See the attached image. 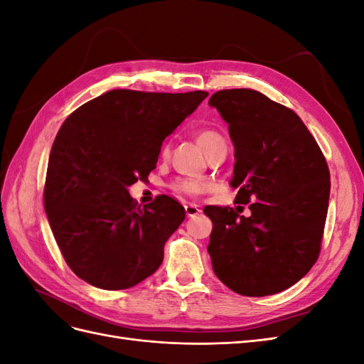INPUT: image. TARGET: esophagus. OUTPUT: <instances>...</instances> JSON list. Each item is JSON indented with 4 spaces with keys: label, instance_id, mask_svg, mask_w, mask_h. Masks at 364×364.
I'll list each match as a JSON object with an SVG mask.
<instances>
[{
    "label": "esophagus",
    "instance_id": "obj_1",
    "mask_svg": "<svg viewBox=\"0 0 364 364\" xmlns=\"http://www.w3.org/2000/svg\"><path fill=\"white\" fill-rule=\"evenodd\" d=\"M185 213H186V217H197L200 214V209L197 205H193V203H186L185 205Z\"/></svg>",
    "mask_w": 364,
    "mask_h": 364
}]
</instances>
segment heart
Wrapping results in <instances>:
<instances>
[{
  "label": "heart",
  "mask_w": 364,
  "mask_h": 364,
  "mask_svg": "<svg viewBox=\"0 0 364 364\" xmlns=\"http://www.w3.org/2000/svg\"><path fill=\"white\" fill-rule=\"evenodd\" d=\"M196 141H197V144L200 146V149L206 153V155L211 150H214L217 146L225 144L223 136L213 129H200L196 134ZM173 190L179 194L199 196L209 190V183L205 181H200V179H181V181H176L173 183Z\"/></svg>",
  "instance_id": "b5f03b06"
}]
</instances>
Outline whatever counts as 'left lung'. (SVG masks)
<instances>
[{
    "instance_id": "left-lung-1",
    "label": "left lung",
    "mask_w": 364,
    "mask_h": 364,
    "mask_svg": "<svg viewBox=\"0 0 364 364\" xmlns=\"http://www.w3.org/2000/svg\"><path fill=\"white\" fill-rule=\"evenodd\" d=\"M235 149L232 208L205 206L213 232L208 252L217 278L243 296L291 287L313 267L329 200V170L321 147L291 109L253 90L211 95Z\"/></svg>"
}]
</instances>
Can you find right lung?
<instances>
[{
  "instance_id": "right-lung-1",
  "label": "right lung",
  "mask_w": 364,
  "mask_h": 364,
  "mask_svg": "<svg viewBox=\"0 0 364 364\" xmlns=\"http://www.w3.org/2000/svg\"><path fill=\"white\" fill-rule=\"evenodd\" d=\"M206 97L114 90L65 119L50 153L43 206L65 261L80 279L124 290L158 270L185 209L164 194L141 208L127 186L156 168L162 141Z\"/></svg>"
}]
</instances>
